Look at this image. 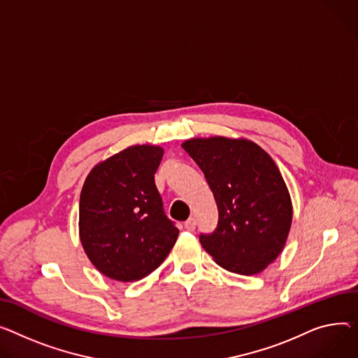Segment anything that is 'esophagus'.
<instances>
[{
    "mask_svg": "<svg viewBox=\"0 0 358 358\" xmlns=\"http://www.w3.org/2000/svg\"><path fill=\"white\" fill-rule=\"evenodd\" d=\"M196 219L194 217H189L188 220L184 222V227L188 230V231H194L196 230Z\"/></svg>",
    "mask_w": 358,
    "mask_h": 358,
    "instance_id": "obj_1",
    "label": "esophagus"
}]
</instances>
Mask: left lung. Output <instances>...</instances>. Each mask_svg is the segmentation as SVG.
I'll use <instances>...</instances> for the list:
<instances>
[{
  "label": "left lung",
  "mask_w": 358,
  "mask_h": 358,
  "mask_svg": "<svg viewBox=\"0 0 358 358\" xmlns=\"http://www.w3.org/2000/svg\"><path fill=\"white\" fill-rule=\"evenodd\" d=\"M214 194L217 227L200 243L223 269L256 275L280 255L292 223V203L269 154L249 139L193 138L182 144Z\"/></svg>",
  "instance_id": "obj_1"
}]
</instances>
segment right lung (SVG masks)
I'll list each match as a JSON object with an SVG mask.
<instances>
[{"label":"right lung","instance_id":"obj_1","mask_svg":"<svg viewBox=\"0 0 358 358\" xmlns=\"http://www.w3.org/2000/svg\"><path fill=\"white\" fill-rule=\"evenodd\" d=\"M164 150L134 145L94 165L79 203L82 246L101 273L132 282L155 271L180 230L165 216L154 174Z\"/></svg>","mask_w":358,"mask_h":358}]
</instances>
